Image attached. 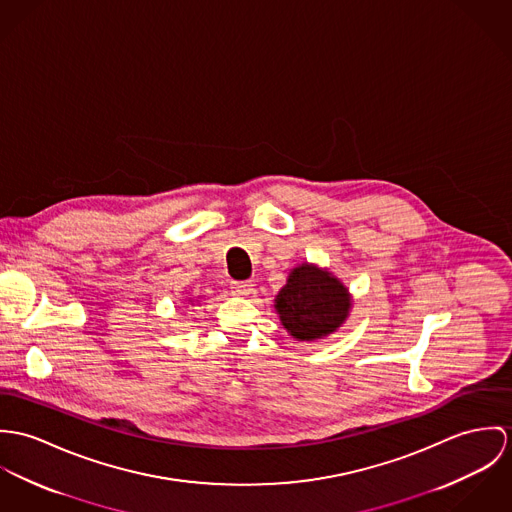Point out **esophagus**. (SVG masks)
<instances>
[{
	"label": "esophagus",
	"instance_id": "1",
	"mask_svg": "<svg viewBox=\"0 0 512 512\" xmlns=\"http://www.w3.org/2000/svg\"><path fill=\"white\" fill-rule=\"evenodd\" d=\"M253 290V283L245 281V283H231V292L237 296H247Z\"/></svg>",
	"mask_w": 512,
	"mask_h": 512
}]
</instances>
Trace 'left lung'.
<instances>
[{"label":"left lung","instance_id":"left-lung-1","mask_svg":"<svg viewBox=\"0 0 512 512\" xmlns=\"http://www.w3.org/2000/svg\"><path fill=\"white\" fill-rule=\"evenodd\" d=\"M351 292L330 271L314 263L290 269L275 296V312L284 330L298 341L326 340L338 332L351 312Z\"/></svg>","mask_w":512,"mask_h":512}]
</instances>
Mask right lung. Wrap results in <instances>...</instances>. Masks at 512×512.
<instances>
[{"mask_svg":"<svg viewBox=\"0 0 512 512\" xmlns=\"http://www.w3.org/2000/svg\"><path fill=\"white\" fill-rule=\"evenodd\" d=\"M198 302H200V296H198V298H196V296H190V298L186 300V304H188V306H196Z\"/></svg>","mask_w":512,"mask_h":512,"instance_id":"right-lung-1","label":"right lung"}]
</instances>
